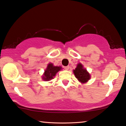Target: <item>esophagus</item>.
I'll return each mask as SVG.
<instances>
[{
  "label": "esophagus",
  "mask_w": 126,
  "mask_h": 126,
  "mask_svg": "<svg viewBox=\"0 0 126 126\" xmlns=\"http://www.w3.org/2000/svg\"><path fill=\"white\" fill-rule=\"evenodd\" d=\"M69 68H70V66H69L64 67V68L65 70H68V69H69Z\"/></svg>",
  "instance_id": "esophagus-1"
}]
</instances>
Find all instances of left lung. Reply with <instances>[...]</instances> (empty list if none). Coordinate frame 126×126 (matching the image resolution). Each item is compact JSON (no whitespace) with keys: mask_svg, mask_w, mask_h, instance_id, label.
I'll list each match as a JSON object with an SVG mask.
<instances>
[{"mask_svg":"<svg viewBox=\"0 0 126 126\" xmlns=\"http://www.w3.org/2000/svg\"><path fill=\"white\" fill-rule=\"evenodd\" d=\"M73 71L75 77L81 83L86 82L90 78L89 74L85 68H83V66L80 63H79L77 65V67Z\"/></svg>","mask_w":126,"mask_h":126,"instance_id":"left-lung-1","label":"left lung"}]
</instances>
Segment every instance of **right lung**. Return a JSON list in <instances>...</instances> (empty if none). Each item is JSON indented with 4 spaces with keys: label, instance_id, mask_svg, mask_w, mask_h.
Wrapping results in <instances>:
<instances>
[{
    "label": "right lung",
    "instance_id": "1",
    "mask_svg": "<svg viewBox=\"0 0 126 126\" xmlns=\"http://www.w3.org/2000/svg\"><path fill=\"white\" fill-rule=\"evenodd\" d=\"M61 67L53 66L52 63H49L48 65L47 68L45 70V73L44 74L43 79L44 80H49L53 78V77L56 75V74L61 69Z\"/></svg>",
    "mask_w": 126,
    "mask_h": 126
}]
</instances>
